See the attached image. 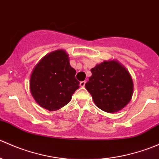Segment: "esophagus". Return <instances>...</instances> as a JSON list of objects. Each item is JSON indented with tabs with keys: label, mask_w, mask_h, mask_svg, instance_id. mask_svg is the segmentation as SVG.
Returning a JSON list of instances; mask_svg holds the SVG:
<instances>
[{
	"label": "esophagus",
	"mask_w": 159,
	"mask_h": 159,
	"mask_svg": "<svg viewBox=\"0 0 159 159\" xmlns=\"http://www.w3.org/2000/svg\"><path fill=\"white\" fill-rule=\"evenodd\" d=\"M85 83H86V81H81V82H80V86H81V87H84V85H85Z\"/></svg>",
	"instance_id": "34e87169"
}]
</instances>
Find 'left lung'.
Returning a JSON list of instances; mask_svg holds the SVG:
<instances>
[{"label":"left lung","instance_id":"1","mask_svg":"<svg viewBox=\"0 0 159 159\" xmlns=\"http://www.w3.org/2000/svg\"><path fill=\"white\" fill-rule=\"evenodd\" d=\"M91 71L85 88L96 106L108 113L122 109L133 94V81L127 69L116 61H108Z\"/></svg>","mask_w":159,"mask_h":159}]
</instances>
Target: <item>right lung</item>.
Instances as JSON below:
<instances>
[{
    "instance_id": "1",
    "label": "right lung",
    "mask_w": 159,
    "mask_h": 159,
    "mask_svg": "<svg viewBox=\"0 0 159 159\" xmlns=\"http://www.w3.org/2000/svg\"><path fill=\"white\" fill-rule=\"evenodd\" d=\"M68 54L57 50L43 57L30 76V90L37 103L48 111L66 105L79 88Z\"/></svg>"
}]
</instances>
